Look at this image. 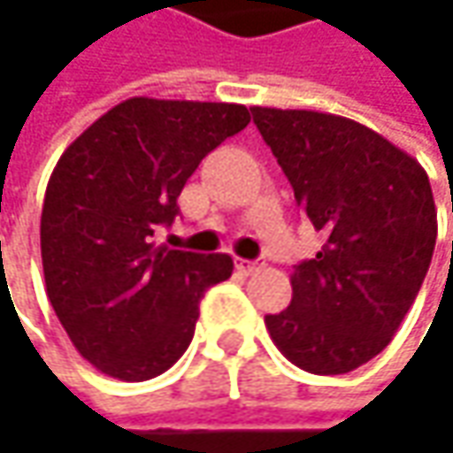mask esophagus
Segmentation results:
<instances>
[{
	"instance_id": "obj_1",
	"label": "esophagus",
	"mask_w": 453,
	"mask_h": 453,
	"mask_svg": "<svg viewBox=\"0 0 453 453\" xmlns=\"http://www.w3.org/2000/svg\"><path fill=\"white\" fill-rule=\"evenodd\" d=\"M262 267V262H250V259H236V270L244 272V274H254V272Z\"/></svg>"
}]
</instances>
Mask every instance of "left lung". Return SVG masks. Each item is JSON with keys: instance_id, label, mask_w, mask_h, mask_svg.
Here are the masks:
<instances>
[{"instance_id": "obj_1", "label": "left lung", "mask_w": 453, "mask_h": 453, "mask_svg": "<svg viewBox=\"0 0 453 453\" xmlns=\"http://www.w3.org/2000/svg\"><path fill=\"white\" fill-rule=\"evenodd\" d=\"M252 118L325 234L295 267L292 303L265 318L267 330L307 373H350L391 342L424 285L436 244L426 171L342 115L254 105Z\"/></svg>"}]
</instances>
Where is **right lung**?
<instances>
[{"instance_id": "add662e5", "label": "right lung", "mask_w": 453, "mask_h": 453, "mask_svg": "<svg viewBox=\"0 0 453 453\" xmlns=\"http://www.w3.org/2000/svg\"><path fill=\"white\" fill-rule=\"evenodd\" d=\"M236 103L131 97L67 146L44 191L47 297L78 353L118 380H149L186 353L199 300L232 277L229 254L153 244L206 153L244 131Z\"/></svg>"}]
</instances>
